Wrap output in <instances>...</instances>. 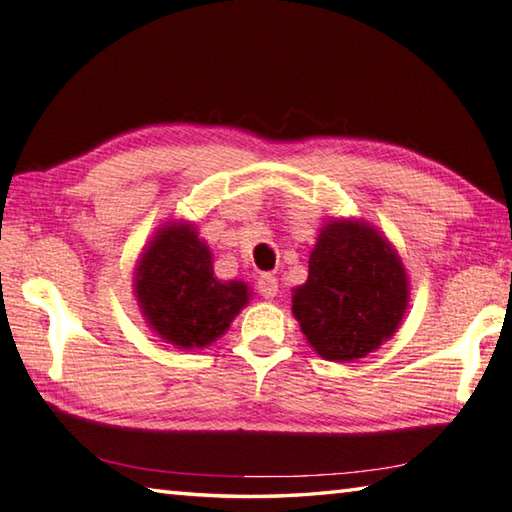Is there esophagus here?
Segmentation results:
<instances>
[{"instance_id": "obj_1", "label": "esophagus", "mask_w": 512, "mask_h": 512, "mask_svg": "<svg viewBox=\"0 0 512 512\" xmlns=\"http://www.w3.org/2000/svg\"><path fill=\"white\" fill-rule=\"evenodd\" d=\"M257 291L262 293V297H266V300H273V297L277 295V277L275 275H259L257 280Z\"/></svg>"}]
</instances>
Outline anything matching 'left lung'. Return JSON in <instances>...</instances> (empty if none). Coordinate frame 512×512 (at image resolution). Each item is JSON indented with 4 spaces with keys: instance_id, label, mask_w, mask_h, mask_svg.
Returning <instances> with one entry per match:
<instances>
[{
    "instance_id": "obj_1",
    "label": "left lung",
    "mask_w": 512,
    "mask_h": 512,
    "mask_svg": "<svg viewBox=\"0 0 512 512\" xmlns=\"http://www.w3.org/2000/svg\"><path fill=\"white\" fill-rule=\"evenodd\" d=\"M410 284L396 248L360 219H333L309 257V280L293 288V315L324 360L376 351L401 324Z\"/></svg>"
}]
</instances>
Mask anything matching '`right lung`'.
<instances>
[{
    "mask_svg": "<svg viewBox=\"0 0 512 512\" xmlns=\"http://www.w3.org/2000/svg\"><path fill=\"white\" fill-rule=\"evenodd\" d=\"M134 293L150 329L179 349L212 345L250 300L248 284L217 280L210 248L188 221L156 230L138 259Z\"/></svg>",
    "mask_w": 512,
    "mask_h": 512,
    "instance_id": "right-lung-1",
    "label": "right lung"
}]
</instances>
